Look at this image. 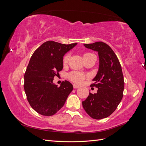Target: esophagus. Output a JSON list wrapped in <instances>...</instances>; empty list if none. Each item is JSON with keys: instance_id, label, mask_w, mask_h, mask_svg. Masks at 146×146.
I'll return each mask as SVG.
<instances>
[{"instance_id": "esophagus-1", "label": "esophagus", "mask_w": 146, "mask_h": 146, "mask_svg": "<svg viewBox=\"0 0 146 146\" xmlns=\"http://www.w3.org/2000/svg\"><path fill=\"white\" fill-rule=\"evenodd\" d=\"M73 87L74 89H77V88H79V86L78 85H73Z\"/></svg>"}]
</instances>
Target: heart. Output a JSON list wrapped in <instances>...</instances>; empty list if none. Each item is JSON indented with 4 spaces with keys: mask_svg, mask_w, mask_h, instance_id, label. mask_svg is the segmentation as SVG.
Returning <instances> with one entry per match:
<instances>
[{
    "mask_svg": "<svg viewBox=\"0 0 146 146\" xmlns=\"http://www.w3.org/2000/svg\"><path fill=\"white\" fill-rule=\"evenodd\" d=\"M91 54H91V53H86V54H84L83 56L85 57L86 56L90 55ZM69 57H70V55L68 54H66L64 56L63 60V63L64 65L68 64L69 60ZM85 77L86 76H85V74L78 72H72L69 73L68 75V78L69 80H70L72 82L76 83L77 84H81L83 82V80L85 78Z\"/></svg>",
    "mask_w": 146,
    "mask_h": 146,
    "instance_id": "1",
    "label": "heart"
}]
</instances>
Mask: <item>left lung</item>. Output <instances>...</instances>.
<instances>
[{"label":"left lung","instance_id":"8db88e82","mask_svg":"<svg viewBox=\"0 0 146 146\" xmlns=\"http://www.w3.org/2000/svg\"><path fill=\"white\" fill-rule=\"evenodd\" d=\"M85 47L98 52L99 66L92 86L98 92L90 94L82 102L84 110L92 118L107 117L115 111L121 102L124 90V80L121 66L115 53L108 44L99 41L85 44Z\"/></svg>","mask_w":146,"mask_h":146}]
</instances>
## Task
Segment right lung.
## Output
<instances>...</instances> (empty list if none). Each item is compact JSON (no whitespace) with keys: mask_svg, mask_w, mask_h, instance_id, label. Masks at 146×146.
<instances>
[{"mask_svg":"<svg viewBox=\"0 0 146 146\" xmlns=\"http://www.w3.org/2000/svg\"><path fill=\"white\" fill-rule=\"evenodd\" d=\"M77 43L64 44L48 41L35 51L24 74V88L31 107L43 116L54 115L63 107L73 90L69 82L53 83L63 68V56Z\"/></svg>","mask_w":146,"mask_h":146,"instance_id":"right-lung-1","label":"right lung"}]
</instances>
